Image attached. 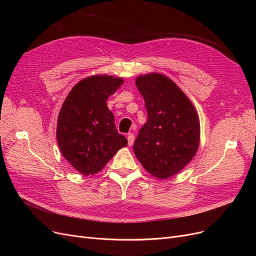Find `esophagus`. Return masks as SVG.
I'll return each instance as SVG.
<instances>
[{"label":"esophagus","mask_w":256,"mask_h":256,"mask_svg":"<svg viewBox=\"0 0 256 256\" xmlns=\"http://www.w3.org/2000/svg\"><path fill=\"white\" fill-rule=\"evenodd\" d=\"M127 140H128V145H132L134 142V134H127Z\"/></svg>","instance_id":"esophagus-1"}]
</instances>
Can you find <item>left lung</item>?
I'll list each match as a JSON object with an SVG mask.
<instances>
[{
	"instance_id": "8db88e82",
	"label": "left lung",
	"mask_w": 256,
	"mask_h": 256,
	"mask_svg": "<svg viewBox=\"0 0 256 256\" xmlns=\"http://www.w3.org/2000/svg\"><path fill=\"white\" fill-rule=\"evenodd\" d=\"M136 85L144 98L147 120L134 152L146 171L166 180L194 157L200 144L198 113L184 92L164 74L140 76Z\"/></svg>"
}]
</instances>
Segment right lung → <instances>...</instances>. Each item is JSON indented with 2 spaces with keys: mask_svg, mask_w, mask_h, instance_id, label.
<instances>
[{
  "mask_svg": "<svg viewBox=\"0 0 256 256\" xmlns=\"http://www.w3.org/2000/svg\"><path fill=\"white\" fill-rule=\"evenodd\" d=\"M122 83L111 76H92L76 83L58 114L56 138L64 158L76 171L102 170L127 138L118 132L106 100Z\"/></svg>",
  "mask_w": 256,
  "mask_h": 256,
  "instance_id": "1",
  "label": "right lung"
}]
</instances>
